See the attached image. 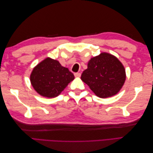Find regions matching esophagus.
<instances>
[{"label":"esophagus","mask_w":153,"mask_h":153,"mask_svg":"<svg viewBox=\"0 0 153 153\" xmlns=\"http://www.w3.org/2000/svg\"><path fill=\"white\" fill-rule=\"evenodd\" d=\"M74 75H75V77H76V78L80 77V76H81V73H75V74H74Z\"/></svg>","instance_id":"1"}]
</instances>
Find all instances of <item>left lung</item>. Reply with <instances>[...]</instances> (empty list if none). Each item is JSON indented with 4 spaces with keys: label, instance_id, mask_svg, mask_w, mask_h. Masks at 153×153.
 <instances>
[{
    "label": "left lung",
    "instance_id": "left-lung-1",
    "mask_svg": "<svg viewBox=\"0 0 153 153\" xmlns=\"http://www.w3.org/2000/svg\"><path fill=\"white\" fill-rule=\"evenodd\" d=\"M126 71L121 62L114 55L102 52L92 57L81 80L101 98L117 94L126 80Z\"/></svg>",
    "mask_w": 153,
    "mask_h": 153
}]
</instances>
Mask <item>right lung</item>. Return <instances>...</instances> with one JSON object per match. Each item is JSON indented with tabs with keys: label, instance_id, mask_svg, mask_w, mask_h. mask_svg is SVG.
<instances>
[{
	"label": "right lung",
	"instance_id": "add662e5",
	"mask_svg": "<svg viewBox=\"0 0 153 153\" xmlns=\"http://www.w3.org/2000/svg\"><path fill=\"white\" fill-rule=\"evenodd\" d=\"M74 78V75L67 68L50 57L37 64L30 76L34 90L41 96L49 98L58 96Z\"/></svg>",
	"mask_w": 153,
	"mask_h": 153
}]
</instances>
